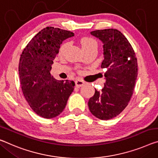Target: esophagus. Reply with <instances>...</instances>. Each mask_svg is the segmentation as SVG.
<instances>
[{"mask_svg": "<svg viewBox=\"0 0 158 158\" xmlns=\"http://www.w3.org/2000/svg\"><path fill=\"white\" fill-rule=\"evenodd\" d=\"M75 84H76L77 87L80 88V87H81L84 84V81H81V80H80V79H77L75 81Z\"/></svg>", "mask_w": 158, "mask_h": 158, "instance_id": "34e87169", "label": "esophagus"}]
</instances>
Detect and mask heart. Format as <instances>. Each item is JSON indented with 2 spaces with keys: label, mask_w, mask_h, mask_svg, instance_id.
<instances>
[{
  "label": "heart",
  "mask_w": 158,
  "mask_h": 158,
  "mask_svg": "<svg viewBox=\"0 0 158 158\" xmlns=\"http://www.w3.org/2000/svg\"><path fill=\"white\" fill-rule=\"evenodd\" d=\"M80 44H81V48L84 50V51H86L87 50L91 48L94 46H97V42L96 41V40L88 36L83 37L81 39V41H80ZM67 46H68V43H64L61 45L59 50V55L61 56V55L64 53Z\"/></svg>",
  "instance_id": "1"
}]
</instances>
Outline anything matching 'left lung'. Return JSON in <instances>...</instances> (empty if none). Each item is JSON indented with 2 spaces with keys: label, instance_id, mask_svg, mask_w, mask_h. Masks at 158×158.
<instances>
[{
  "label": "left lung",
  "instance_id": "obj_1",
  "mask_svg": "<svg viewBox=\"0 0 158 158\" xmlns=\"http://www.w3.org/2000/svg\"><path fill=\"white\" fill-rule=\"evenodd\" d=\"M91 34L103 44L101 68L107 71L104 87L101 91L95 90L88 106L97 118L110 119L121 113L131 99L138 75L137 60L128 40L117 29L96 30Z\"/></svg>",
  "mask_w": 158,
  "mask_h": 158
}]
</instances>
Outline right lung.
Returning a JSON list of instances; mask_svg holds the SVG:
<instances>
[{
    "instance_id": "add662e5",
    "label": "right lung",
    "mask_w": 158,
    "mask_h": 158,
    "mask_svg": "<svg viewBox=\"0 0 158 158\" xmlns=\"http://www.w3.org/2000/svg\"><path fill=\"white\" fill-rule=\"evenodd\" d=\"M74 36L73 32L47 27L29 41L20 56L19 74L22 92L31 108L44 118L58 116L74 91L73 81H59L51 74L62 41Z\"/></svg>"
}]
</instances>
